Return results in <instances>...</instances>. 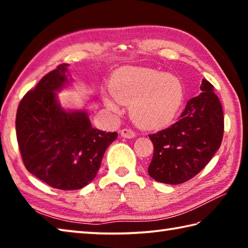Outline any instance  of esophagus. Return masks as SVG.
<instances>
[{"instance_id":"obj_1","label":"esophagus","mask_w":248,"mask_h":248,"mask_svg":"<svg viewBox=\"0 0 248 248\" xmlns=\"http://www.w3.org/2000/svg\"><path fill=\"white\" fill-rule=\"evenodd\" d=\"M120 136L123 138H125V139H132V138L136 137V133L130 129H123L120 130Z\"/></svg>"}]
</instances>
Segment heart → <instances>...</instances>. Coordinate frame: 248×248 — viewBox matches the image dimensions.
<instances>
[{"instance_id":"heart-1","label":"heart","mask_w":248,"mask_h":248,"mask_svg":"<svg viewBox=\"0 0 248 248\" xmlns=\"http://www.w3.org/2000/svg\"><path fill=\"white\" fill-rule=\"evenodd\" d=\"M104 103L119 114L120 104L130 105V118L138 127L159 130L173 123L184 102V87L174 74L149 68L124 66L116 71L108 84Z\"/></svg>"}]
</instances>
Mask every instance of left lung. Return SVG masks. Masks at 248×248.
<instances>
[{"mask_svg":"<svg viewBox=\"0 0 248 248\" xmlns=\"http://www.w3.org/2000/svg\"><path fill=\"white\" fill-rule=\"evenodd\" d=\"M201 93L188 100L180 119L150 134L154 154L149 175L156 182L177 185L199 173L219 150L224 117L213 85L202 79Z\"/></svg>","mask_w":248,"mask_h":248,"instance_id":"obj_1","label":"left lung"}]
</instances>
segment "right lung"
<instances>
[{"mask_svg": "<svg viewBox=\"0 0 248 248\" xmlns=\"http://www.w3.org/2000/svg\"><path fill=\"white\" fill-rule=\"evenodd\" d=\"M69 64L58 66L20 100L16 136L29 173L61 190L85 187L98 173L117 132L94 129L86 109H65L58 92L72 83Z\"/></svg>", "mask_w": 248, "mask_h": 248, "instance_id": "right-lung-1", "label": "right lung"}]
</instances>
